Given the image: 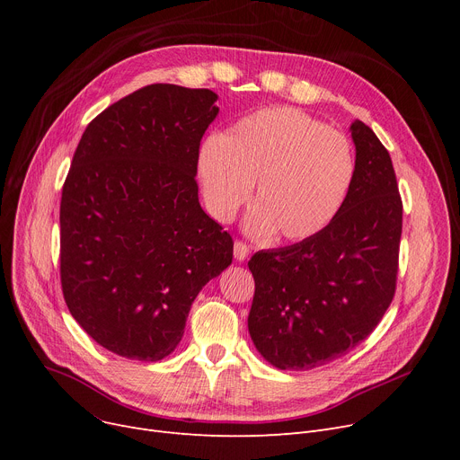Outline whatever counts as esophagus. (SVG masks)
Returning <instances> with one entry per match:
<instances>
[{
  "instance_id": "obj_1",
  "label": "esophagus",
  "mask_w": 460,
  "mask_h": 460,
  "mask_svg": "<svg viewBox=\"0 0 460 460\" xmlns=\"http://www.w3.org/2000/svg\"><path fill=\"white\" fill-rule=\"evenodd\" d=\"M233 255L236 261H244L250 255V246L246 243H243V240H236L233 246Z\"/></svg>"
}]
</instances>
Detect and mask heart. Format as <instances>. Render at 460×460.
I'll return each mask as SVG.
<instances>
[{"label": "heart", "instance_id": "b5f03b06", "mask_svg": "<svg viewBox=\"0 0 460 460\" xmlns=\"http://www.w3.org/2000/svg\"><path fill=\"white\" fill-rule=\"evenodd\" d=\"M358 173L350 139L302 110L262 108L203 141L198 177L217 222H229L253 191L244 226L253 236L300 243L343 210Z\"/></svg>", "mask_w": 460, "mask_h": 460}]
</instances>
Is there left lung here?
<instances>
[{"mask_svg":"<svg viewBox=\"0 0 460 460\" xmlns=\"http://www.w3.org/2000/svg\"><path fill=\"white\" fill-rule=\"evenodd\" d=\"M358 173L340 216L317 236L257 252L248 330L281 371H307L367 340L395 295L402 203L390 153L354 120Z\"/></svg>","mask_w":460,"mask_h":460,"instance_id":"obj_1","label":"left lung"}]
</instances>
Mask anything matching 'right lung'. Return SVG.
Returning a JSON list of instances; mask_svg holds the SVG:
<instances>
[{
    "mask_svg": "<svg viewBox=\"0 0 460 460\" xmlns=\"http://www.w3.org/2000/svg\"><path fill=\"white\" fill-rule=\"evenodd\" d=\"M210 89L143 87L96 115L61 196V287L70 315L106 350L158 361L182 340L233 238L201 208L199 143L220 108Z\"/></svg>",
    "mask_w": 460,
    "mask_h": 460,
    "instance_id": "1",
    "label": "right lung"
}]
</instances>
